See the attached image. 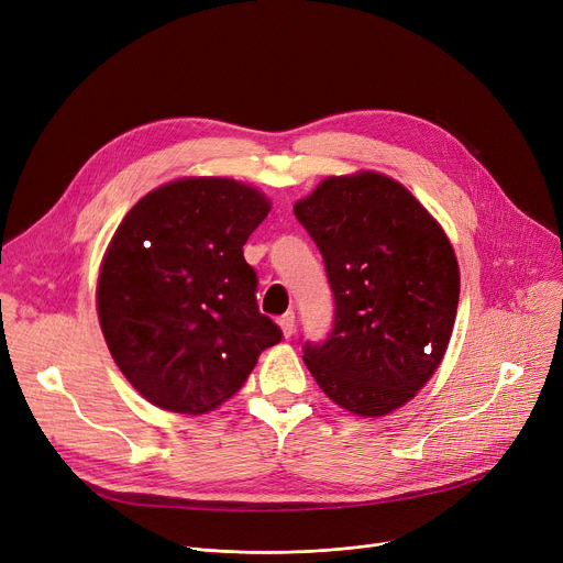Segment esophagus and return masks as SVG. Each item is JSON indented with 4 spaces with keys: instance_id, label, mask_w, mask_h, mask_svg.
<instances>
[{
    "instance_id": "obj_1",
    "label": "esophagus",
    "mask_w": 563,
    "mask_h": 563,
    "mask_svg": "<svg viewBox=\"0 0 563 563\" xmlns=\"http://www.w3.org/2000/svg\"><path fill=\"white\" fill-rule=\"evenodd\" d=\"M278 327H280V331H283V335H285V338H291L294 327H297V314H294L291 310H289V312H285V314L278 319Z\"/></svg>"
}]
</instances>
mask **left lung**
I'll return each mask as SVG.
<instances>
[{
  "instance_id": "left-lung-1",
  "label": "left lung",
  "mask_w": 563,
  "mask_h": 563,
  "mask_svg": "<svg viewBox=\"0 0 563 563\" xmlns=\"http://www.w3.org/2000/svg\"><path fill=\"white\" fill-rule=\"evenodd\" d=\"M294 214L317 244L335 297L333 331L303 361L338 406L380 418L438 369L459 306L445 230L388 175L327 177Z\"/></svg>"
}]
</instances>
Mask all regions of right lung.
I'll return each instance as SVG.
<instances>
[{
	"label": "right lung",
	"instance_id": "add662e5",
	"mask_svg": "<svg viewBox=\"0 0 563 563\" xmlns=\"http://www.w3.org/2000/svg\"><path fill=\"white\" fill-rule=\"evenodd\" d=\"M269 210L264 194L230 177H183L118 225L98 278L100 329L151 404L180 416L214 410L280 342L242 251Z\"/></svg>",
	"mask_w": 563,
	"mask_h": 563
}]
</instances>
